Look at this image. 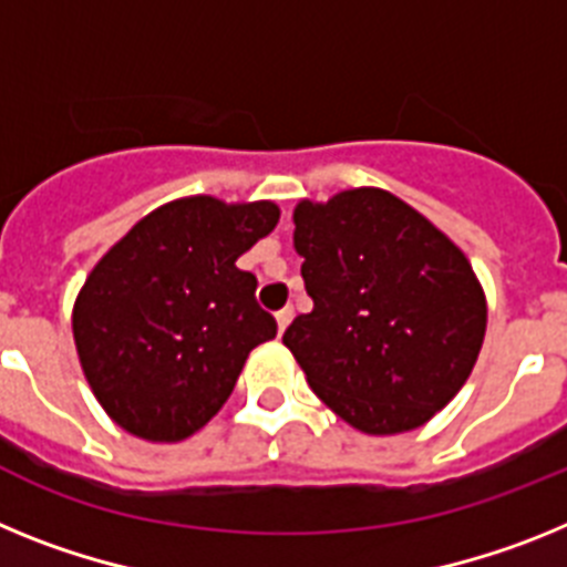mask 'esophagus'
<instances>
[{
	"mask_svg": "<svg viewBox=\"0 0 567 567\" xmlns=\"http://www.w3.org/2000/svg\"><path fill=\"white\" fill-rule=\"evenodd\" d=\"M290 319H293V308H282V311L277 313L279 333H285V328H288V324H290Z\"/></svg>",
	"mask_w": 567,
	"mask_h": 567,
	"instance_id": "esophagus-1",
	"label": "esophagus"
}]
</instances>
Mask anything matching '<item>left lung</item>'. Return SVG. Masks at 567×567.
Instances as JSON below:
<instances>
[{"mask_svg": "<svg viewBox=\"0 0 567 567\" xmlns=\"http://www.w3.org/2000/svg\"><path fill=\"white\" fill-rule=\"evenodd\" d=\"M293 225L313 311L282 342L308 385L362 433L425 425L465 385L485 339V293L465 254L379 188L302 199Z\"/></svg>", "mask_w": 567, "mask_h": 567, "instance_id": "1", "label": "left lung"}]
</instances>
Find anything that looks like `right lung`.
I'll return each instance as SVG.
<instances>
[{"label": "right lung", "mask_w": 567, "mask_h": 567, "mask_svg": "<svg viewBox=\"0 0 567 567\" xmlns=\"http://www.w3.org/2000/svg\"><path fill=\"white\" fill-rule=\"evenodd\" d=\"M277 223L274 202L185 196L151 210L87 274L73 342L116 425L179 442L228 402L248 353L277 337L236 259Z\"/></svg>", "instance_id": "add662e5"}]
</instances>
